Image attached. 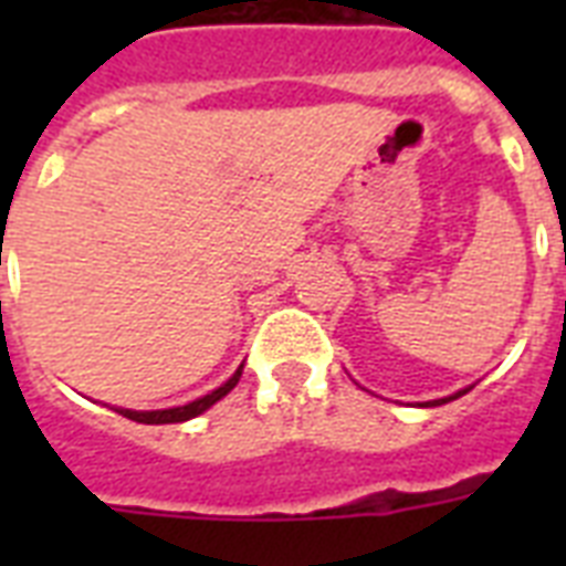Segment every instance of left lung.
Masks as SVG:
<instances>
[{
  "label": "left lung",
  "mask_w": 566,
  "mask_h": 566,
  "mask_svg": "<svg viewBox=\"0 0 566 566\" xmlns=\"http://www.w3.org/2000/svg\"><path fill=\"white\" fill-rule=\"evenodd\" d=\"M461 394H467V390H458L455 396H447V399H434V402H429V405H443V402H449V399H458Z\"/></svg>",
  "instance_id": "1"
}]
</instances>
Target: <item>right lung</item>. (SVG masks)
<instances>
[{
	"instance_id": "right-lung-1",
	"label": "right lung",
	"mask_w": 566,
	"mask_h": 566,
	"mask_svg": "<svg viewBox=\"0 0 566 566\" xmlns=\"http://www.w3.org/2000/svg\"><path fill=\"white\" fill-rule=\"evenodd\" d=\"M240 373H243V367H238V373H234V376H231L226 385H220L217 390H211L208 396H202V399H196V402L181 405V408H167V411H128V408H117V411L123 413V417H128V420L146 422V426H161V422H185V420H190V417H199L202 411H208L213 402H220L222 396L229 394L231 387L238 385Z\"/></svg>"
}]
</instances>
